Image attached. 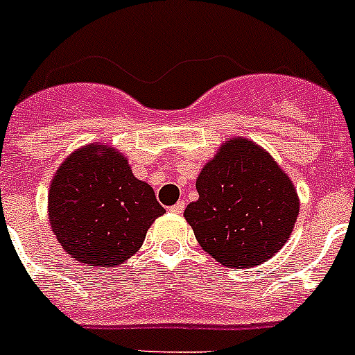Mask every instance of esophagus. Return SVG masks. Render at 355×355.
<instances>
[{
    "label": "esophagus",
    "mask_w": 355,
    "mask_h": 355,
    "mask_svg": "<svg viewBox=\"0 0 355 355\" xmlns=\"http://www.w3.org/2000/svg\"><path fill=\"white\" fill-rule=\"evenodd\" d=\"M184 207H186V203L178 202L175 203L173 207H169V212H173V214H182V212H184Z\"/></svg>",
    "instance_id": "esophagus-1"
}]
</instances>
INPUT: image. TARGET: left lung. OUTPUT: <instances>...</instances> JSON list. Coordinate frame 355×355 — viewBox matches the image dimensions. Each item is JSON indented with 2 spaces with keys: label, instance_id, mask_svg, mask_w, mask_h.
I'll list each match as a JSON object with an SVG mask.
<instances>
[{
  "label": "left lung",
  "instance_id": "obj_1",
  "mask_svg": "<svg viewBox=\"0 0 355 355\" xmlns=\"http://www.w3.org/2000/svg\"><path fill=\"white\" fill-rule=\"evenodd\" d=\"M198 200L184 218L200 246L229 268L266 263L297 221V189L273 157L250 139L225 141L196 178Z\"/></svg>",
  "mask_w": 355,
  "mask_h": 355
}]
</instances>
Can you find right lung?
Returning <instances> with one entry per match:
<instances>
[{
	"label": "right lung",
	"mask_w": 355,
	"mask_h": 355,
	"mask_svg": "<svg viewBox=\"0 0 355 355\" xmlns=\"http://www.w3.org/2000/svg\"><path fill=\"white\" fill-rule=\"evenodd\" d=\"M164 207L128 160L107 144H87L57 169L48 195L51 230L84 266L112 268L139 250Z\"/></svg>",
	"instance_id": "1"
}]
</instances>
